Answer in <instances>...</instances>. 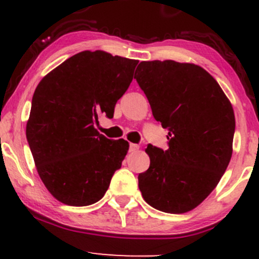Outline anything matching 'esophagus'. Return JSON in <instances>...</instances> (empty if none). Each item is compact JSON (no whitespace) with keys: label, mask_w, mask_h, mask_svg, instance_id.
<instances>
[{"label":"esophagus","mask_w":259,"mask_h":259,"mask_svg":"<svg viewBox=\"0 0 259 259\" xmlns=\"http://www.w3.org/2000/svg\"><path fill=\"white\" fill-rule=\"evenodd\" d=\"M139 150V145H136V144H130V146H129V151L130 152H136V151Z\"/></svg>","instance_id":"1"}]
</instances>
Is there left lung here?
I'll return each mask as SVG.
<instances>
[{
  "label": "left lung",
  "instance_id": "left-lung-1",
  "mask_svg": "<svg viewBox=\"0 0 259 259\" xmlns=\"http://www.w3.org/2000/svg\"><path fill=\"white\" fill-rule=\"evenodd\" d=\"M154 119L169 130L168 148L148 145L140 173L144 200L165 213H185L215 189L227 170L235 133L231 103L203 68L175 61L141 62L135 76Z\"/></svg>",
  "mask_w": 259,
  "mask_h": 259
}]
</instances>
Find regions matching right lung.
Segmentation results:
<instances>
[{"label":"right lung","mask_w":259,"mask_h":259,"mask_svg":"<svg viewBox=\"0 0 259 259\" xmlns=\"http://www.w3.org/2000/svg\"><path fill=\"white\" fill-rule=\"evenodd\" d=\"M139 61L103 51L68 58L37 85L26 140L41 180L68 206H90L108 190L129 148L95 129L100 115L113 118Z\"/></svg>","instance_id":"add662e5"}]
</instances>
